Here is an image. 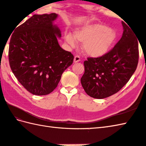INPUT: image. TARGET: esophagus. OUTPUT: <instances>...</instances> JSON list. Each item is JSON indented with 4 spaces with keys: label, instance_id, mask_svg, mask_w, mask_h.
<instances>
[{
    "label": "esophagus",
    "instance_id": "1",
    "mask_svg": "<svg viewBox=\"0 0 146 146\" xmlns=\"http://www.w3.org/2000/svg\"><path fill=\"white\" fill-rule=\"evenodd\" d=\"M80 60H81V58H80V56L76 55L75 58H74V62H75V63H77V62H79Z\"/></svg>",
    "mask_w": 146,
    "mask_h": 146
}]
</instances>
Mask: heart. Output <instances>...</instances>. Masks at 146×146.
Returning a JSON list of instances; mask_svg holds the SVG:
<instances>
[{
  "mask_svg": "<svg viewBox=\"0 0 146 146\" xmlns=\"http://www.w3.org/2000/svg\"><path fill=\"white\" fill-rule=\"evenodd\" d=\"M116 38L115 32L100 24L79 27L75 31V36L70 33L65 35L66 41L71 47H75L76 40L83 42V51L89 56L94 58L100 57L106 54Z\"/></svg>",
  "mask_w": 146,
  "mask_h": 146,
  "instance_id": "heart-1",
  "label": "heart"
}]
</instances>
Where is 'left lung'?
<instances>
[{
    "instance_id": "1",
    "label": "left lung",
    "mask_w": 146,
    "mask_h": 146,
    "mask_svg": "<svg viewBox=\"0 0 146 146\" xmlns=\"http://www.w3.org/2000/svg\"><path fill=\"white\" fill-rule=\"evenodd\" d=\"M122 36L104 56L88 58L81 78L83 89L90 97L105 98L119 92L129 82L139 61L138 40L132 29L122 22Z\"/></svg>"
}]
</instances>
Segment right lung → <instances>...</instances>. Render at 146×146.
<instances>
[{"label": "right lung", "mask_w": 146, "mask_h": 146, "mask_svg": "<svg viewBox=\"0 0 146 146\" xmlns=\"http://www.w3.org/2000/svg\"><path fill=\"white\" fill-rule=\"evenodd\" d=\"M58 15H34L15 29L9 43V61L12 73L31 94L45 95L56 88L74 56L59 45L61 36L52 24Z\"/></svg>", "instance_id": "obj_1"}]
</instances>
